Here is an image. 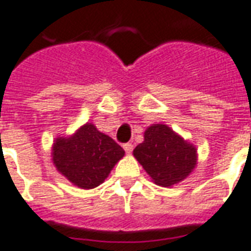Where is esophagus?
Wrapping results in <instances>:
<instances>
[{
    "label": "esophagus",
    "instance_id": "34e87169",
    "mask_svg": "<svg viewBox=\"0 0 251 251\" xmlns=\"http://www.w3.org/2000/svg\"><path fill=\"white\" fill-rule=\"evenodd\" d=\"M123 148H124V151H126V152L131 153V152H132V150H133V146L131 143H126L123 146Z\"/></svg>",
    "mask_w": 251,
    "mask_h": 251
}]
</instances>
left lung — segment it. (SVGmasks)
I'll use <instances>...</instances> for the list:
<instances>
[{"label": "left lung", "mask_w": 251, "mask_h": 251, "mask_svg": "<svg viewBox=\"0 0 251 251\" xmlns=\"http://www.w3.org/2000/svg\"><path fill=\"white\" fill-rule=\"evenodd\" d=\"M153 183L170 187L182 182L197 166V148L166 124H152L144 132V142L133 150Z\"/></svg>", "instance_id": "left-lung-1"}]
</instances>
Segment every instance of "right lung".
<instances>
[{
	"label": "right lung",
	"instance_id": "1",
	"mask_svg": "<svg viewBox=\"0 0 251 251\" xmlns=\"http://www.w3.org/2000/svg\"><path fill=\"white\" fill-rule=\"evenodd\" d=\"M123 156V148L92 123L81 126L69 138H57L52 147V160L58 173L87 190L103 183Z\"/></svg>",
	"mask_w": 251,
	"mask_h": 251
}]
</instances>
